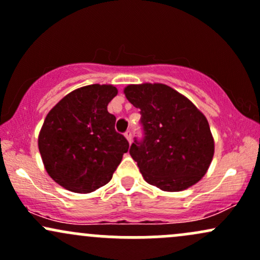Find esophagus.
Segmentation results:
<instances>
[{"instance_id":"esophagus-1","label":"esophagus","mask_w":260,"mask_h":260,"mask_svg":"<svg viewBox=\"0 0 260 260\" xmlns=\"http://www.w3.org/2000/svg\"><path fill=\"white\" fill-rule=\"evenodd\" d=\"M125 138H126L127 141H129L131 144V141H133V134H131L130 129H127L126 131H125Z\"/></svg>"}]
</instances>
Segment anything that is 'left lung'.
Masks as SVG:
<instances>
[{"label": "left lung", "mask_w": 260, "mask_h": 260, "mask_svg": "<svg viewBox=\"0 0 260 260\" xmlns=\"http://www.w3.org/2000/svg\"><path fill=\"white\" fill-rule=\"evenodd\" d=\"M125 95L139 108L142 139L129 152L148 184L180 191L198 183L214 156L209 122L198 108L161 83L130 84Z\"/></svg>", "instance_id": "1"}]
</instances>
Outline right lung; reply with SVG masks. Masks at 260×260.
Instances as JSON below:
<instances>
[{
    "label": "right lung",
    "mask_w": 260,
    "mask_h": 260,
    "mask_svg": "<svg viewBox=\"0 0 260 260\" xmlns=\"http://www.w3.org/2000/svg\"><path fill=\"white\" fill-rule=\"evenodd\" d=\"M115 87L91 84L69 93L46 115L39 151L52 179L74 193H91L106 185L129 150L115 130L108 103Z\"/></svg>",
    "instance_id": "1"
}]
</instances>
